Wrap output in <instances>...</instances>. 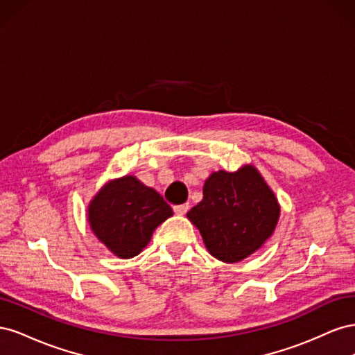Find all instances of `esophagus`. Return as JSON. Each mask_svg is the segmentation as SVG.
Masks as SVG:
<instances>
[{"instance_id": "obj_1", "label": "esophagus", "mask_w": 355, "mask_h": 355, "mask_svg": "<svg viewBox=\"0 0 355 355\" xmlns=\"http://www.w3.org/2000/svg\"><path fill=\"white\" fill-rule=\"evenodd\" d=\"M173 210H175L176 214H180V216H182V214H185L189 210V204L187 202V204H180V206H175Z\"/></svg>"}]
</instances>
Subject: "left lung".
<instances>
[{"mask_svg":"<svg viewBox=\"0 0 355 355\" xmlns=\"http://www.w3.org/2000/svg\"><path fill=\"white\" fill-rule=\"evenodd\" d=\"M187 218L211 256L235 263L271 239L280 219V202L259 170L244 164L235 171H213L204 182L202 200Z\"/></svg>","mask_w":355,"mask_h":355,"instance_id":"obj_1","label":"left lung"}]
</instances>
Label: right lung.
<instances>
[{"label":"right lung","mask_w":355,"mask_h":355,"mask_svg":"<svg viewBox=\"0 0 355 355\" xmlns=\"http://www.w3.org/2000/svg\"><path fill=\"white\" fill-rule=\"evenodd\" d=\"M170 216L173 210L163 197L132 175L106 182L87 207L96 239L120 259L141 253L155 228Z\"/></svg>","instance_id":"add662e5"}]
</instances>
